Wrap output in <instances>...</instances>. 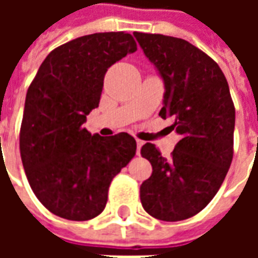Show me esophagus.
Listing matches in <instances>:
<instances>
[{"label":"esophagus","mask_w":258,"mask_h":258,"mask_svg":"<svg viewBox=\"0 0 258 258\" xmlns=\"http://www.w3.org/2000/svg\"><path fill=\"white\" fill-rule=\"evenodd\" d=\"M144 144H145L144 141L138 140V138H137V155H140L141 153V148H142V145H144Z\"/></svg>","instance_id":"34e87169"}]
</instances>
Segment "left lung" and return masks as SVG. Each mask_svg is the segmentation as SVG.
I'll return each mask as SVG.
<instances>
[{
    "instance_id": "8db88e82",
    "label": "left lung",
    "mask_w": 258,
    "mask_h": 258,
    "mask_svg": "<svg viewBox=\"0 0 258 258\" xmlns=\"http://www.w3.org/2000/svg\"><path fill=\"white\" fill-rule=\"evenodd\" d=\"M164 80L162 118L173 117L181 140L170 159L153 144L141 149L152 175L141 185V203L162 221H181L209 205L233 157V106L227 79L216 60L177 37L134 33Z\"/></svg>"
}]
</instances>
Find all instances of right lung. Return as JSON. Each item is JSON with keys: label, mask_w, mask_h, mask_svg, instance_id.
Returning a JSON list of instances; mask_svg holds the SVG:
<instances>
[{"label": "right lung", "mask_w": 258, "mask_h": 258, "mask_svg": "<svg viewBox=\"0 0 258 258\" xmlns=\"http://www.w3.org/2000/svg\"><path fill=\"white\" fill-rule=\"evenodd\" d=\"M137 51L125 31L95 33L49 52L27 90L19 146L31 189L42 206L72 221L99 216L112 179L135 156L127 133L91 135L83 127L99 106L107 69Z\"/></svg>", "instance_id": "obj_1"}]
</instances>
